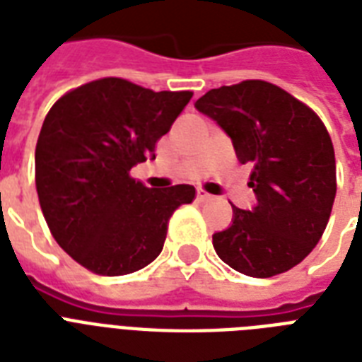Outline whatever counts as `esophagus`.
<instances>
[{
	"label": "esophagus",
	"instance_id": "1",
	"mask_svg": "<svg viewBox=\"0 0 362 362\" xmlns=\"http://www.w3.org/2000/svg\"><path fill=\"white\" fill-rule=\"evenodd\" d=\"M197 199L199 201H203V203H209V201H212V195L210 193H206L204 189H197Z\"/></svg>",
	"mask_w": 362,
	"mask_h": 362
}]
</instances>
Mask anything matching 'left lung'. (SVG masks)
I'll use <instances>...</instances> for the list:
<instances>
[{
	"instance_id": "1",
	"label": "left lung",
	"mask_w": 362,
	"mask_h": 362,
	"mask_svg": "<svg viewBox=\"0 0 362 362\" xmlns=\"http://www.w3.org/2000/svg\"><path fill=\"white\" fill-rule=\"evenodd\" d=\"M231 136L250 163L253 210L233 206V223L212 237L223 263L252 278L298 264L323 237L337 195L329 131L308 105L267 81L214 88L195 103Z\"/></svg>"
}]
</instances>
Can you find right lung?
Instances as JSON below:
<instances>
[{
    "mask_svg": "<svg viewBox=\"0 0 362 362\" xmlns=\"http://www.w3.org/2000/svg\"><path fill=\"white\" fill-rule=\"evenodd\" d=\"M193 92H153L107 76L52 105L35 148L42 216L59 246L93 274L144 269L163 250L170 216L195 199L180 184L150 189L129 170L153 156Z\"/></svg>",
    "mask_w": 362,
    "mask_h": 362,
    "instance_id": "right-lung-1",
    "label": "right lung"
}]
</instances>
